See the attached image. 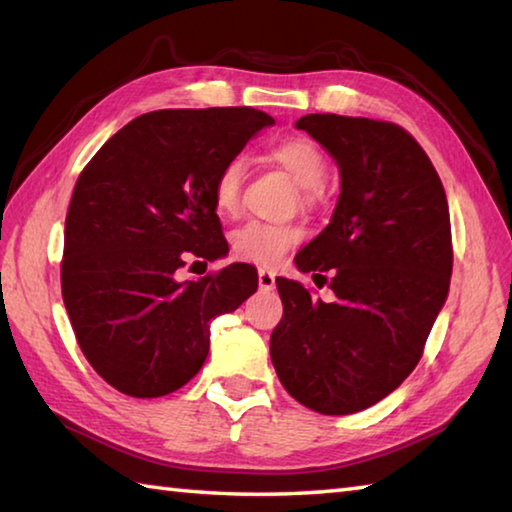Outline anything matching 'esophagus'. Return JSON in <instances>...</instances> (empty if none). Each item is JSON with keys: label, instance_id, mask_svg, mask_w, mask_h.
<instances>
[{"label": "esophagus", "instance_id": "1", "mask_svg": "<svg viewBox=\"0 0 512 512\" xmlns=\"http://www.w3.org/2000/svg\"><path fill=\"white\" fill-rule=\"evenodd\" d=\"M257 282H259V288H262V291H273V288H275V273L268 271V268H259Z\"/></svg>", "mask_w": 512, "mask_h": 512}]
</instances>
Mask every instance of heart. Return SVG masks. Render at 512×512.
<instances>
[{"label": "heart", "instance_id": "heart-1", "mask_svg": "<svg viewBox=\"0 0 512 512\" xmlns=\"http://www.w3.org/2000/svg\"><path fill=\"white\" fill-rule=\"evenodd\" d=\"M268 159L277 163L291 179L300 185V206L309 208L315 201V188L327 176V159L318 145L306 136L284 138L268 150ZM248 161L244 154H232L219 165L212 179V206L221 217H235L241 206ZM304 232L295 224H268V221H248L232 232V253L239 259L259 266L280 264L284 255L302 241Z\"/></svg>", "mask_w": 512, "mask_h": 512}]
</instances>
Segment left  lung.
<instances>
[{
	"label": "left lung",
	"mask_w": 512,
	"mask_h": 512,
	"mask_svg": "<svg viewBox=\"0 0 512 512\" xmlns=\"http://www.w3.org/2000/svg\"><path fill=\"white\" fill-rule=\"evenodd\" d=\"M295 127L340 167L331 224L295 257L336 300H315L304 284L277 277L284 315L271 360L297 403L353 414L392 394L423 356L450 288L448 199L430 156L401 125L309 114Z\"/></svg>",
	"instance_id": "1"
}]
</instances>
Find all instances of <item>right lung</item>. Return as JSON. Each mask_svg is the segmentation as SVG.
Instances as JSON below:
<instances>
[{
    "mask_svg": "<svg viewBox=\"0 0 512 512\" xmlns=\"http://www.w3.org/2000/svg\"><path fill=\"white\" fill-rule=\"evenodd\" d=\"M271 125L253 107L150 111L80 172L64 221L62 300L89 365L120 394L156 398L183 387L206 362L210 320L257 291L248 264L201 280L176 273L190 259L228 253L212 179Z\"/></svg>",
    "mask_w": 512,
    "mask_h": 512,
    "instance_id": "right-lung-1",
    "label": "right lung"
}]
</instances>
